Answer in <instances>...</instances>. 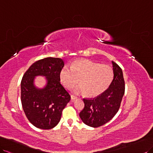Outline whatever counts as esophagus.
<instances>
[{
  "label": "esophagus",
  "mask_w": 153,
  "mask_h": 153,
  "mask_svg": "<svg viewBox=\"0 0 153 153\" xmlns=\"http://www.w3.org/2000/svg\"><path fill=\"white\" fill-rule=\"evenodd\" d=\"M71 100H75L77 99V97L74 96V95H71Z\"/></svg>",
  "instance_id": "1"
}]
</instances>
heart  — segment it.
Segmentation results:
<instances>
[{"instance_id":"b5f03b06","label":"heart","mask_w":153,"mask_h":153,"mask_svg":"<svg viewBox=\"0 0 153 153\" xmlns=\"http://www.w3.org/2000/svg\"><path fill=\"white\" fill-rule=\"evenodd\" d=\"M113 70L107 65L100 64L89 59L74 62L71 67L65 65L60 71L61 83L71 89L78 82L81 84L74 89L76 93H83L95 97L105 91L113 79Z\"/></svg>"}]
</instances>
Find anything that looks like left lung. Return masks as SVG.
<instances>
[{
    "label": "left lung",
    "instance_id": "left-lung-1",
    "mask_svg": "<svg viewBox=\"0 0 153 153\" xmlns=\"http://www.w3.org/2000/svg\"><path fill=\"white\" fill-rule=\"evenodd\" d=\"M114 79L109 88L93 99H84V108L80 112L84 123L91 127H99L110 121L117 114L125 94V81L121 68L114 62Z\"/></svg>",
    "mask_w": 153,
    "mask_h": 153
}]
</instances>
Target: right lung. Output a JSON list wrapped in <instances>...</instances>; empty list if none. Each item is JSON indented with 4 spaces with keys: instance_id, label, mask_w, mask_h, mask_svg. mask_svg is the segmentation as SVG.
<instances>
[{
    "instance_id": "right-lung-1",
    "label": "right lung",
    "mask_w": 153,
    "mask_h": 153,
    "mask_svg": "<svg viewBox=\"0 0 153 153\" xmlns=\"http://www.w3.org/2000/svg\"><path fill=\"white\" fill-rule=\"evenodd\" d=\"M64 62L59 58L48 57L36 62L25 72L21 83L22 106L29 121L41 129H51L60 121L62 110L71 96L60 84L59 73ZM46 77L43 88L34 84L35 77Z\"/></svg>"
}]
</instances>
